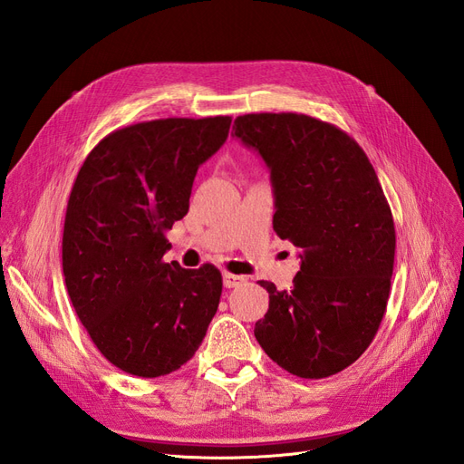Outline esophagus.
Segmentation results:
<instances>
[{"label": "esophagus", "instance_id": "obj_1", "mask_svg": "<svg viewBox=\"0 0 464 464\" xmlns=\"http://www.w3.org/2000/svg\"><path fill=\"white\" fill-rule=\"evenodd\" d=\"M243 283H245V276H235V274H229V272L223 274V285H226L227 289L243 285Z\"/></svg>", "mask_w": 464, "mask_h": 464}]
</instances>
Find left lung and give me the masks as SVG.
<instances>
[{
    "label": "left lung",
    "instance_id": "1",
    "mask_svg": "<svg viewBox=\"0 0 464 464\" xmlns=\"http://www.w3.org/2000/svg\"><path fill=\"white\" fill-rule=\"evenodd\" d=\"M233 130L270 168L274 231L303 248L291 291L260 281L270 306L254 335L293 376H334L368 349L385 314L395 260L392 208L362 148L332 123L246 113Z\"/></svg>",
    "mask_w": 464,
    "mask_h": 464
}]
</instances>
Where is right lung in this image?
<instances>
[{"label":"right lung","mask_w":464,"mask_h":464,"mask_svg":"<svg viewBox=\"0 0 464 464\" xmlns=\"http://www.w3.org/2000/svg\"><path fill=\"white\" fill-rule=\"evenodd\" d=\"M229 115L168 117L117 129L86 156L63 227V276L98 351L127 373L181 368L221 296L216 266L163 262L166 233L188 212L192 181L227 140Z\"/></svg>","instance_id":"obj_1"}]
</instances>
